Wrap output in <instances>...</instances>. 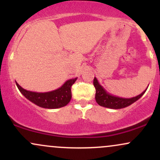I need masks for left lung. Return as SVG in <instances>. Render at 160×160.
Returning <instances> with one entry per match:
<instances>
[{
    "mask_svg": "<svg viewBox=\"0 0 160 160\" xmlns=\"http://www.w3.org/2000/svg\"><path fill=\"white\" fill-rule=\"evenodd\" d=\"M93 85L95 88V101L100 106L102 107L111 108V109H121L131 105L134 102H136L144 94L147 89L143 92L140 95L130 98H120V97L115 96L108 92L102 85H100L96 78L93 80ZM148 89V88H147Z\"/></svg>",
    "mask_w": 160,
    "mask_h": 160,
    "instance_id": "left-lung-1",
    "label": "left lung"
}]
</instances>
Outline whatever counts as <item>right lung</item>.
I'll list each match as a JSON object with an SVG mask.
<instances>
[{
	"mask_svg": "<svg viewBox=\"0 0 160 160\" xmlns=\"http://www.w3.org/2000/svg\"><path fill=\"white\" fill-rule=\"evenodd\" d=\"M77 79L78 78H76L67 80L60 88L47 92L28 91L20 86L16 82V84L20 92L32 103L40 108L56 109L64 107L69 103L71 99V86L74 83Z\"/></svg>",
	"mask_w": 160,
	"mask_h": 160,
	"instance_id": "obj_1",
	"label": "right lung"
}]
</instances>
